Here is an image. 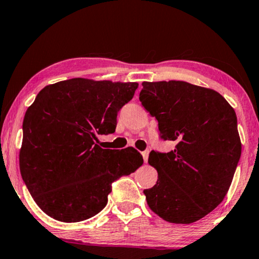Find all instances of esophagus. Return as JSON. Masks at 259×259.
Here are the masks:
<instances>
[{
  "instance_id": "esophagus-1",
  "label": "esophagus",
  "mask_w": 259,
  "mask_h": 259,
  "mask_svg": "<svg viewBox=\"0 0 259 259\" xmlns=\"http://www.w3.org/2000/svg\"><path fill=\"white\" fill-rule=\"evenodd\" d=\"M142 155H143V159H144V161L147 162V159H149V151H143Z\"/></svg>"
}]
</instances>
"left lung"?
Wrapping results in <instances>:
<instances>
[{
	"label": "left lung",
	"instance_id": "1",
	"mask_svg": "<svg viewBox=\"0 0 259 259\" xmlns=\"http://www.w3.org/2000/svg\"><path fill=\"white\" fill-rule=\"evenodd\" d=\"M139 100L158 120L160 138L176 143L150 153L158 181L144 190L147 204L169 223H195L231 187L241 157L235 110L220 93L182 80L144 81Z\"/></svg>",
	"mask_w": 259,
	"mask_h": 259
}]
</instances>
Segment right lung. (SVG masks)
I'll use <instances>...</instances> for the list:
<instances>
[{
    "label": "right lung",
    "instance_id": "right-lung-1",
    "mask_svg": "<svg viewBox=\"0 0 259 259\" xmlns=\"http://www.w3.org/2000/svg\"><path fill=\"white\" fill-rule=\"evenodd\" d=\"M137 83L72 78L38 93L23 121L19 168L34 202L63 223L96 215L112 183L134 173L143 157L134 147L101 149L99 135L115 133L117 113Z\"/></svg>",
    "mask_w": 259,
    "mask_h": 259
}]
</instances>
